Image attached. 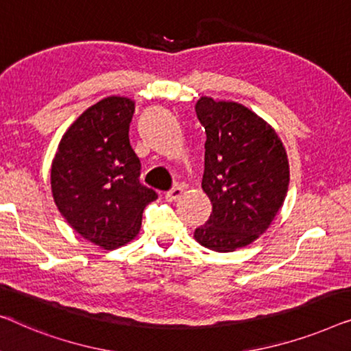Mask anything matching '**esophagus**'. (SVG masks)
Here are the masks:
<instances>
[{
  "label": "esophagus",
  "mask_w": 351,
  "mask_h": 351,
  "mask_svg": "<svg viewBox=\"0 0 351 351\" xmlns=\"http://www.w3.org/2000/svg\"><path fill=\"white\" fill-rule=\"evenodd\" d=\"M182 194H184V189H182L181 186H175L173 189H170L169 192H167L165 199L169 200V202H175V200L180 199V197H181Z\"/></svg>",
  "instance_id": "esophagus-1"
}]
</instances>
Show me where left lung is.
I'll return each mask as SVG.
<instances>
[{
    "label": "left lung",
    "instance_id": "left-lung-1",
    "mask_svg": "<svg viewBox=\"0 0 351 351\" xmlns=\"http://www.w3.org/2000/svg\"><path fill=\"white\" fill-rule=\"evenodd\" d=\"M195 112L206 133L202 189L213 211L194 239L230 253L259 239L283 206L288 156L274 128L240 103L202 97Z\"/></svg>",
    "mask_w": 351,
    "mask_h": 351
}]
</instances>
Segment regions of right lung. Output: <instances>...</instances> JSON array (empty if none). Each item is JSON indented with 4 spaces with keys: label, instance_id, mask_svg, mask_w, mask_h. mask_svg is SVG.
I'll return each instance as SVG.
<instances>
[{
    "label": "right lung",
    "instance_id": "obj_1",
    "mask_svg": "<svg viewBox=\"0 0 351 351\" xmlns=\"http://www.w3.org/2000/svg\"><path fill=\"white\" fill-rule=\"evenodd\" d=\"M135 101L106 97L62 136L52 160L53 202L79 235L105 250L135 239L143 210L157 199L140 182L141 164L128 140Z\"/></svg>",
    "mask_w": 351,
    "mask_h": 351
}]
</instances>
